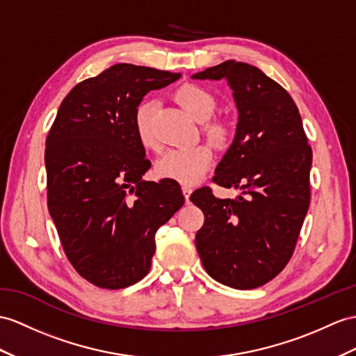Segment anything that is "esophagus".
Here are the masks:
<instances>
[{"label":"esophagus","mask_w":356,"mask_h":356,"mask_svg":"<svg viewBox=\"0 0 356 356\" xmlns=\"http://www.w3.org/2000/svg\"><path fill=\"white\" fill-rule=\"evenodd\" d=\"M192 192H193L192 187H190V186H183V195H184V197H186V202H187V204L190 202L188 199H190V195H192Z\"/></svg>","instance_id":"34e87169"}]
</instances>
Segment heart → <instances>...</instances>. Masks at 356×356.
I'll return each instance as SVG.
<instances>
[{
  "instance_id": "1",
  "label": "heart",
  "mask_w": 356,
  "mask_h": 356,
  "mask_svg": "<svg viewBox=\"0 0 356 356\" xmlns=\"http://www.w3.org/2000/svg\"><path fill=\"white\" fill-rule=\"evenodd\" d=\"M173 97L181 104L190 116L196 120H207L211 118L216 108V98L210 90L202 86L187 83L179 86L173 93ZM155 110L154 101H143L137 106L134 111V129L138 142L145 148H154L157 145L152 129V116ZM204 133L213 145L227 146L232 137L231 125L223 119L207 120L204 125ZM213 164V151L208 145L201 143L187 148H170L161 154V157L155 164L157 175L178 181L181 184H195L201 179L207 170Z\"/></svg>"
}]
</instances>
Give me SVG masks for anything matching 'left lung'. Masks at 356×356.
Here are the masks:
<instances>
[{"mask_svg":"<svg viewBox=\"0 0 356 356\" xmlns=\"http://www.w3.org/2000/svg\"><path fill=\"white\" fill-rule=\"evenodd\" d=\"M227 80L238 111L236 136L213 183L243 190L216 197L210 187L190 196L205 220L196 249L207 273L237 290L261 287L287 266L309 207L313 151L289 92L261 69L227 60L192 75Z\"/></svg>","mask_w":356,"mask_h":356,"instance_id":"8db88e82","label":"left lung"}]
</instances>
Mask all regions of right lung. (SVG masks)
Masks as SVG:
<instances>
[{"instance_id": "right-lung-1", "label": "right lung", "mask_w": 356, "mask_h": 356, "mask_svg": "<svg viewBox=\"0 0 356 356\" xmlns=\"http://www.w3.org/2000/svg\"><path fill=\"white\" fill-rule=\"evenodd\" d=\"M179 76L110 66L66 95L48 133V210L67 259L97 287L119 290L145 278L155 232L184 204L177 181L142 179L151 163L133 124L145 95Z\"/></svg>"}]
</instances>
